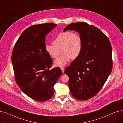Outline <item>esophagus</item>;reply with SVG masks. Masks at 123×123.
<instances>
[{
	"instance_id": "1",
	"label": "esophagus",
	"mask_w": 123,
	"mask_h": 123,
	"mask_svg": "<svg viewBox=\"0 0 123 123\" xmlns=\"http://www.w3.org/2000/svg\"><path fill=\"white\" fill-rule=\"evenodd\" d=\"M61 70H62V73H64V70H65L64 68H63V67H61Z\"/></svg>"
}]
</instances>
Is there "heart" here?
I'll return each instance as SVG.
<instances>
[{
	"instance_id": "1",
	"label": "heart",
	"mask_w": 123,
	"mask_h": 123,
	"mask_svg": "<svg viewBox=\"0 0 123 123\" xmlns=\"http://www.w3.org/2000/svg\"><path fill=\"white\" fill-rule=\"evenodd\" d=\"M53 45L46 44L45 50L53 59L57 58L54 62L57 67H63L71 59H75L80 55L82 49V40L77 33L63 32L59 34L53 42ZM61 51H60V50Z\"/></svg>"
}]
</instances>
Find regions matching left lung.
<instances>
[{
	"label": "left lung",
	"mask_w": 123,
	"mask_h": 123,
	"mask_svg": "<svg viewBox=\"0 0 123 123\" xmlns=\"http://www.w3.org/2000/svg\"><path fill=\"white\" fill-rule=\"evenodd\" d=\"M77 31L82 40L80 55L65 70L72 97L87 100L103 86L113 67L110 41L99 29L85 23H76L63 30Z\"/></svg>",
	"instance_id": "obj_1"
}]
</instances>
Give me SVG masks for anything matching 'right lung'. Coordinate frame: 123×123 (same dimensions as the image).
Instances as JSON below:
<instances>
[{"mask_svg": "<svg viewBox=\"0 0 123 123\" xmlns=\"http://www.w3.org/2000/svg\"><path fill=\"white\" fill-rule=\"evenodd\" d=\"M56 26L47 23L30 26L19 37L12 53L16 82L23 92L38 101L53 97L62 74L59 67L49 69L53 61L45 50L46 37Z\"/></svg>", "mask_w": 123, "mask_h": 123, "instance_id": "right-lung-1", "label": "right lung"}]
</instances>
